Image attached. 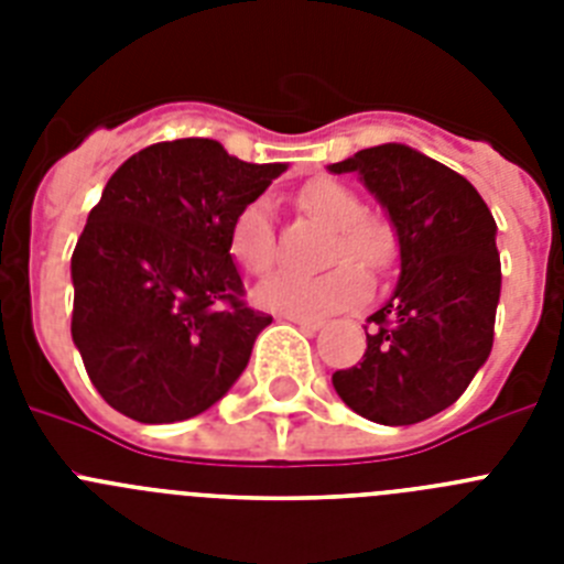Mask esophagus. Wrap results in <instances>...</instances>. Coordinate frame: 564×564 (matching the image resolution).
<instances>
[{
    "instance_id": "1",
    "label": "esophagus",
    "mask_w": 564,
    "mask_h": 564,
    "mask_svg": "<svg viewBox=\"0 0 564 564\" xmlns=\"http://www.w3.org/2000/svg\"><path fill=\"white\" fill-rule=\"evenodd\" d=\"M288 322L299 325L305 333H316L322 327V318H307V316H288Z\"/></svg>"
}]
</instances>
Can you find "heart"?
Masks as SVG:
<instances>
[{
	"instance_id": "b5f03b06",
	"label": "heart",
	"mask_w": 564,
	"mask_h": 564,
	"mask_svg": "<svg viewBox=\"0 0 564 564\" xmlns=\"http://www.w3.org/2000/svg\"><path fill=\"white\" fill-rule=\"evenodd\" d=\"M299 206L330 228L322 262H338V265L322 273L276 271L265 282H259L253 299L282 316L307 318L327 316L361 302L367 293V279L356 265L367 273H381L392 265L398 251L392 226L381 217L364 214L361 197L333 177L307 181L299 188ZM231 253L251 273H262L273 265L276 237H273L271 203L259 197L239 208L231 223Z\"/></svg>"
}]
</instances>
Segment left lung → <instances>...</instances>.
Wrapping results in <instances>:
<instances>
[{
  "label": "left lung",
  "instance_id": "8db88e82",
  "mask_svg": "<svg viewBox=\"0 0 564 564\" xmlns=\"http://www.w3.org/2000/svg\"><path fill=\"white\" fill-rule=\"evenodd\" d=\"M330 172L361 174L401 246L395 293L367 318L364 358L333 372V387L367 421L421 423L452 406L491 352L497 223L463 174L403 143L361 149Z\"/></svg>",
  "mask_w": 564,
  "mask_h": 564
}]
</instances>
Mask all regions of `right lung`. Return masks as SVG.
Listing matches in <instances>:
<instances>
[{
    "mask_svg": "<svg viewBox=\"0 0 564 564\" xmlns=\"http://www.w3.org/2000/svg\"><path fill=\"white\" fill-rule=\"evenodd\" d=\"M285 163H246L181 138L132 154L73 251V341L104 401L174 423L220 401L271 316L246 305L231 223Z\"/></svg>",
    "mask_w": 564,
    "mask_h": 564,
    "instance_id": "obj_1",
    "label": "right lung"
}]
</instances>
